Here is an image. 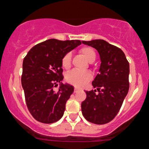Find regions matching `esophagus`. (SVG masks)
<instances>
[{"label": "esophagus", "instance_id": "obj_1", "mask_svg": "<svg viewBox=\"0 0 149 149\" xmlns=\"http://www.w3.org/2000/svg\"><path fill=\"white\" fill-rule=\"evenodd\" d=\"M78 90H79V88L77 87V86H74V93L77 92Z\"/></svg>", "mask_w": 149, "mask_h": 149}]
</instances>
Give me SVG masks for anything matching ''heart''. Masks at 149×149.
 <instances>
[{
    "instance_id": "b5f03b06",
    "label": "heart",
    "mask_w": 149,
    "mask_h": 149,
    "mask_svg": "<svg viewBox=\"0 0 149 149\" xmlns=\"http://www.w3.org/2000/svg\"><path fill=\"white\" fill-rule=\"evenodd\" d=\"M80 53L84 56L87 61L93 62L95 59V52L93 48L89 47H83L80 49ZM71 56L70 53L65 54L62 59V65L63 68H68L71 65ZM92 78V74L89 72H79L77 70L72 71L65 76V80L68 83L73 84L77 86H83L84 84L90 81Z\"/></svg>"
}]
</instances>
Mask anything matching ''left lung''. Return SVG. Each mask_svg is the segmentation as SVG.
I'll list each match as a JSON object with an SVG mask.
<instances>
[{
    "mask_svg": "<svg viewBox=\"0 0 149 149\" xmlns=\"http://www.w3.org/2000/svg\"><path fill=\"white\" fill-rule=\"evenodd\" d=\"M99 53V73L92 84L96 89L86 91L81 103L84 118L96 125L108 123L116 117L129 89V63L123 51L103 39L82 41Z\"/></svg>",
    "mask_w": 149,
    "mask_h": 149,
    "instance_id": "1",
    "label": "left lung"
}]
</instances>
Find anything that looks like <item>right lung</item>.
Returning a JSON list of instances; mask_svg holds the SVG:
<instances>
[{
  "label": "right lung",
  "mask_w": 149,
  "mask_h": 149,
  "mask_svg": "<svg viewBox=\"0 0 149 149\" xmlns=\"http://www.w3.org/2000/svg\"><path fill=\"white\" fill-rule=\"evenodd\" d=\"M81 44L80 40L51 39L33 46L23 60L22 85L27 107L36 120L51 124L63 116L67 100L73 93L69 84H60L63 79V56Z\"/></svg>",
  "instance_id": "add662e5"
}]
</instances>
